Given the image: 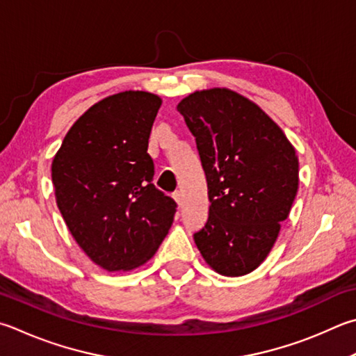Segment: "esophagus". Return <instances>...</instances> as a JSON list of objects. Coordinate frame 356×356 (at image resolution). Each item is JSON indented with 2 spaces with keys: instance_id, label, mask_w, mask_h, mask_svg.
Instances as JSON below:
<instances>
[{
  "instance_id": "obj_1",
  "label": "esophagus",
  "mask_w": 356,
  "mask_h": 356,
  "mask_svg": "<svg viewBox=\"0 0 356 356\" xmlns=\"http://www.w3.org/2000/svg\"><path fill=\"white\" fill-rule=\"evenodd\" d=\"M172 197H174V200H176L179 207H182V204H184V196H182V193H180V191H176V193H174V195H172Z\"/></svg>"
}]
</instances>
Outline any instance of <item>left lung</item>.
<instances>
[{
  "label": "left lung",
  "mask_w": 356,
  "mask_h": 356,
  "mask_svg": "<svg viewBox=\"0 0 356 356\" xmlns=\"http://www.w3.org/2000/svg\"><path fill=\"white\" fill-rule=\"evenodd\" d=\"M177 111L195 135L209 186V219L195 243L218 274H249L273 249L296 199L294 147L255 102L229 88L191 93Z\"/></svg>",
  "instance_id": "obj_1"
}]
</instances>
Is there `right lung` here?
Returning <instances> with one entry per match:
<instances>
[{
  "label": "right lung",
  "instance_id": "obj_1",
  "mask_svg": "<svg viewBox=\"0 0 356 356\" xmlns=\"http://www.w3.org/2000/svg\"><path fill=\"white\" fill-rule=\"evenodd\" d=\"M160 106L147 92L107 96L71 126L51 166L68 230L108 273L151 260L176 215L174 199L152 184L147 154Z\"/></svg>",
  "mask_w": 356,
  "mask_h": 356
}]
</instances>
